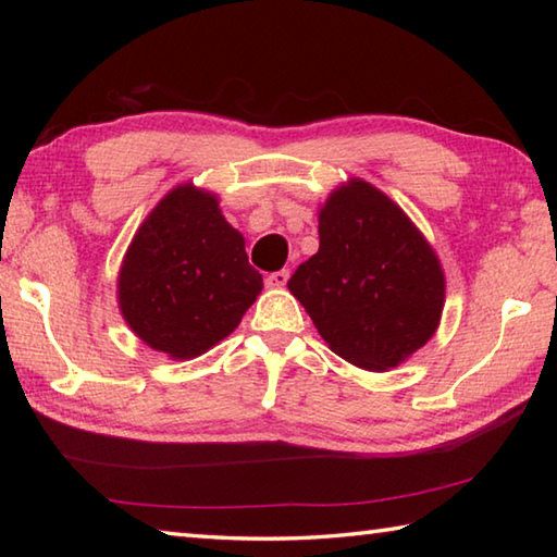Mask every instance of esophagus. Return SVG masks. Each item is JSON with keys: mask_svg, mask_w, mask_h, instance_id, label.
Returning a JSON list of instances; mask_svg holds the SVG:
<instances>
[{"mask_svg": "<svg viewBox=\"0 0 557 557\" xmlns=\"http://www.w3.org/2000/svg\"><path fill=\"white\" fill-rule=\"evenodd\" d=\"M289 280V270H277V272H270L265 277V287H285Z\"/></svg>", "mask_w": 557, "mask_h": 557, "instance_id": "34e87169", "label": "esophagus"}]
</instances>
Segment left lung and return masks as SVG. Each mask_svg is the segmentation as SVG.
<instances>
[{
  "instance_id": "obj_1",
  "label": "left lung",
  "mask_w": 557,
  "mask_h": 557,
  "mask_svg": "<svg viewBox=\"0 0 557 557\" xmlns=\"http://www.w3.org/2000/svg\"><path fill=\"white\" fill-rule=\"evenodd\" d=\"M318 236V253L287 287L330 349L359 369L385 371L431 339L445 277L401 208L354 180L327 198Z\"/></svg>"
}]
</instances>
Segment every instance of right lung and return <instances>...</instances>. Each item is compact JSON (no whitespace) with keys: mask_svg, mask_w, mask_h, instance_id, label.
<instances>
[{"mask_svg":"<svg viewBox=\"0 0 557 557\" xmlns=\"http://www.w3.org/2000/svg\"><path fill=\"white\" fill-rule=\"evenodd\" d=\"M263 289L215 196L176 186L140 224L120 272V309L148 347L194 359L227 337Z\"/></svg>","mask_w":557,"mask_h":557,"instance_id":"1","label":"right lung"}]
</instances>
